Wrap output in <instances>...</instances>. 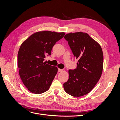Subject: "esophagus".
<instances>
[{"label": "esophagus", "instance_id": "esophagus-1", "mask_svg": "<svg viewBox=\"0 0 120 120\" xmlns=\"http://www.w3.org/2000/svg\"><path fill=\"white\" fill-rule=\"evenodd\" d=\"M64 71V70L63 69H60V68H58V72H62Z\"/></svg>", "mask_w": 120, "mask_h": 120}]
</instances>
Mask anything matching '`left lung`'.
<instances>
[{
	"instance_id": "obj_1",
	"label": "left lung",
	"mask_w": 120,
	"mask_h": 120,
	"mask_svg": "<svg viewBox=\"0 0 120 120\" xmlns=\"http://www.w3.org/2000/svg\"><path fill=\"white\" fill-rule=\"evenodd\" d=\"M64 38L78 63L76 68L69 70V78L64 88L72 96H82L90 92L100 78L103 67L102 48L85 33H71Z\"/></svg>"
}]
</instances>
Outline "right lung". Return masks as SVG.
Masks as SVG:
<instances>
[{
  "mask_svg": "<svg viewBox=\"0 0 120 120\" xmlns=\"http://www.w3.org/2000/svg\"><path fill=\"white\" fill-rule=\"evenodd\" d=\"M65 33L51 31L35 33L26 40L19 49V73L28 90L41 94L49 89L57 72V68L44 63L51 55L52 47Z\"/></svg>",
  "mask_w": 120,
  "mask_h": 120,
  "instance_id": "right-lung-1",
  "label": "right lung"
}]
</instances>
